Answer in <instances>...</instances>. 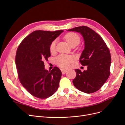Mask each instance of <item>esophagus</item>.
Wrapping results in <instances>:
<instances>
[{"label":"esophagus","mask_w":125,"mask_h":125,"mask_svg":"<svg viewBox=\"0 0 125 125\" xmlns=\"http://www.w3.org/2000/svg\"><path fill=\"white\" fill-rule=\"evenodd\" d=\"M61 71H62V74H65L67 72V70H65V69H61Z\"/></svg>","instance_id":"obj_1"}]
</instances>
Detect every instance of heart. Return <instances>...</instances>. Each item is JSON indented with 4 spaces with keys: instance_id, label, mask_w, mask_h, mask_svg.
Here are the masks:
<instances>
[{
    "instance_id": "heart-1",
    "label": "heart",
    "mask_w": 125,
    "mask_h": 125,
    "mask_svg": "<svg viewBox=\"0 0 125 125\" xmlns=\"http://www.w3.org/2000/svg\"><path fill=\"white\" fill-rule=\"evenodd\" d=\"M65 38L68 44L71 46L72 45L74 44H79L80 42V37L77 34L70 32L67 33L65 36ZM56 41H54L51 44L50 46V50L51 52H54L56 48ZM55 63L59 67L66 68L70 66L71 63L73 62V57L71 56L60 55L55 59Z\"/></svg>"
}]
</instances>
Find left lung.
<instances>
[{"label": "left lung", "mask_w": 125, "mask_h": 125, "mask_svg": "<svg viewBox=\"0 0 125 125\" xmlns=\"http://www.w3.org/2000/svg\"><path fill=\"white\" fill-rule=\"evenodd\" d=\"M67 31L77 32L82 35L84 48L80 62L83 66H88V69L83 72L78 69L75 70L76 77L73 80V84L83 92H95L104 84L110 74V52L101 36L88 26H78Z\"/></svg>", "instance_id": "obj_1"}]
</instances>
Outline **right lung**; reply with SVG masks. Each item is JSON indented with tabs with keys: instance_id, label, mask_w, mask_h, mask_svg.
Returning a JSON list of instances; mask_svg holds the SVG:
<instances>
[{
	"instance_id": "right-lung-1",
	"label": "right lung",
	"mask_w": 125,
	"mask_h": 125,
	"mask_svg": "<svg viewBox=\"0 0 125 125\" xmlns=\"http://www.w3.org/2000/svg\"><path fill=\"white\" fill-rule=\"evenodd\" d=\"M63 32L37 30L26 36L17 49L18 77L22 85L34 96L46 99L58 88L61 71L57 67L51 71L45 69L44 61L51 56V44Z\"/></svg>"
}]
</instances>
